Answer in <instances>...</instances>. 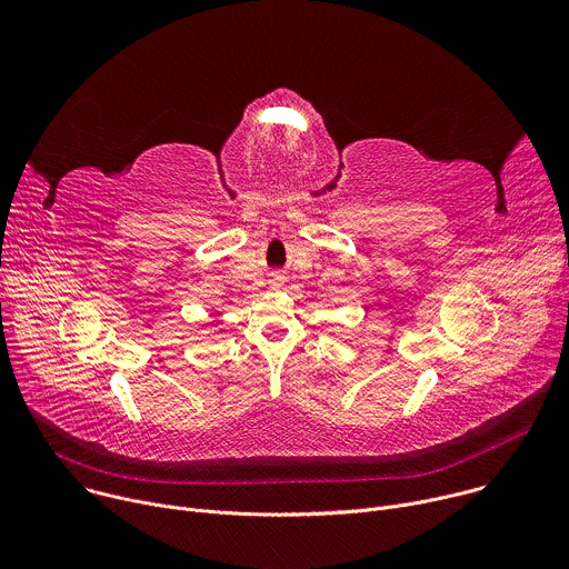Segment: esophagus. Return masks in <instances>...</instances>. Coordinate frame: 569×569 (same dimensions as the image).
Wrapping results in <instances>:
<instances>
[{
  "instance_id": "1",
  "label": "esophagus",
  "mask_w": 569,
  "mask_h": 569,
  "mask_svg": "<svg viewBox=\"0 0 569 569\" xmlns=\"http://www.w3.org/2000/svg\"><path fill=\"white\" fill-rule=\"evenodd\" d=\"M283 283H286V274H283V272H272V274H270V286H272L274 290L283 288Z\"/></svg>"
}]
</instances>
